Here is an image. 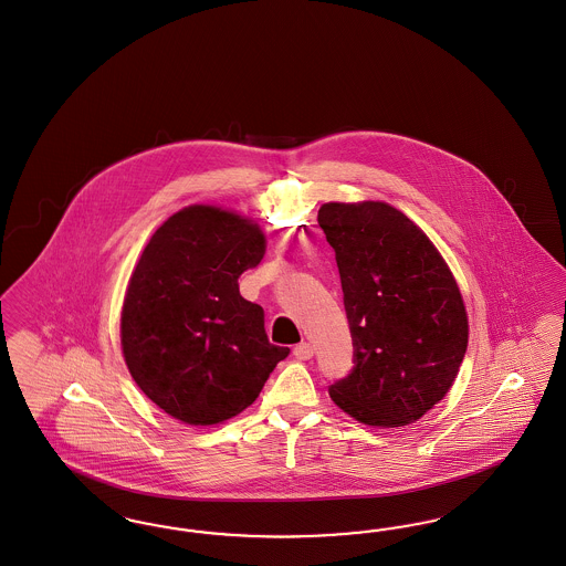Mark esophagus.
Here are the masks:
<instances>
[{"instance_id": "34e87169", "label": "esophagus", "mask_w": 566, "mask_h": 566, "mask_svg": "<svg viewBox=\"0 0 566 566\" xmlns=\"http://www.w3.org/2000/svg\"><path fill=\"white\" fill-rule=\"evenodd\" d=\"M294 355L295 359H300V361L311 359V357H313V345H311V343H300V345H295Z\"/></svg>"}]
</instances>
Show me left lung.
I'll return each mask as SVG.
<instances>
[{
  "instance_id": "obj_1",
  "label": "left lung",
  "mask_w": 566,
  "mask_h": 566,
  "mask_svg": "<svg viewBox=\"0 0 566 566\" xmlns=\"http://www.w3.org/2000/svg\"><path fill=\"white\" fill-rule=\"evenodd\" d=\"M319 226L336 251L353 369L329 387L359 422L401 427L452 387L468 350V313L440 251L387 202H327Z\"/></svg>"
}]
</instances>
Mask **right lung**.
I'll return each instance as SVG.
<instances>
[{
	"mask_svg": "<svg viewBox=\"0 0 566 566\" xmlns=\"http://www.w3.org/2000/svg\"><path fill=\"white\" fill-rule=\"evenodd\" d=\"M258 223L207 205L177 211L144 249L124 297V361L139 389L186 424H218L255 401L290 353L239 276L264 258Z\"/></svg>",
	"mask_w": 566,
	"mask_h": 566,
	"instance_id": "obj_1",
	"label": "right lung"
}]
</instances>
